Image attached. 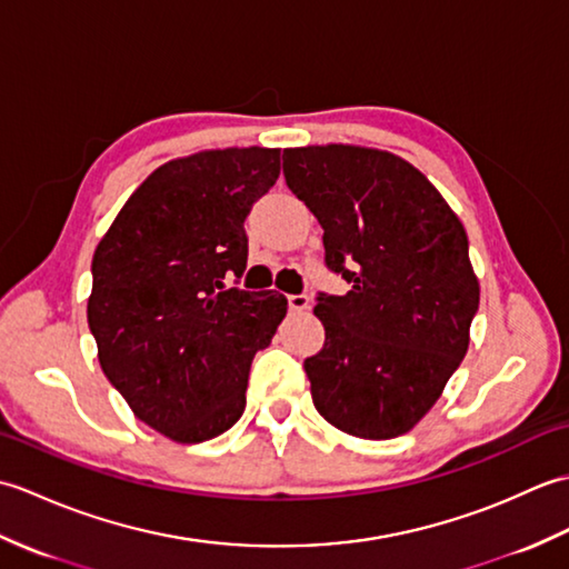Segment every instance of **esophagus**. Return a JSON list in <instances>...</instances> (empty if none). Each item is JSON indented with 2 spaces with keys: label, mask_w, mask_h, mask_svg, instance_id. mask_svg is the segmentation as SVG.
<instances>
[{
  "label": "esophagus",
  "mask_w": 569,
  "mask_h": 569,
  "mask_svg": "<svg viewBox=\"0 0 569 569\" xmlns=\"http://www.w3.org/2000/svg\"><path fill=\"white\" fill-rule=\"evenodd\" d=\"M288 308H291L293 312H306L310 308V298L298 293V296H288Z\"/></svg>",
  "instance_id": "34e87169"
}]
</instances>
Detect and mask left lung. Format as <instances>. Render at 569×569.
<instances>
[{
  "label": "left lung",
  "mask_w": 569,
  "mask_h": 569,
  "mask_svg": "<svg viewBox=\"0 0 569 569\" xmlns=\"http://www.w3.org/2000/svg\"><path fill=\"white\" fill-rule=\"evenodd\" d=\"M283 176L325 229L328 269L352 286L318 296L325 347L303 365L312 403L355 438H398L467 355L479 281L465 227L438 188L389 151L286 149Z\"/></svg>",
  "instance_id": "1"
}]
</instances>
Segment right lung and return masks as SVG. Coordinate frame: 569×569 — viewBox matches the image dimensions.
I'll use <instances>...</instances> for the list:
<instances>
[{
    "instance_id": "right-lung-1",
    "label": "right lung",
    "mask_w": 569,
    "mask_h": 569,
    "mask_svg": "<svg viewBox=\"0 0 569 569\" xmlns=\"http://www.w3.org/2000/svg\"><path fill=\"white\" fill-rule=\"evenodd\" d=\"M281 173L278 149L168 161L131 192L92 257L88 325L139 420L176 442L217 438L244 413L251 359L288 310L227 288L247 269L244 220Z\"/></svg>"
}]
</instances>
